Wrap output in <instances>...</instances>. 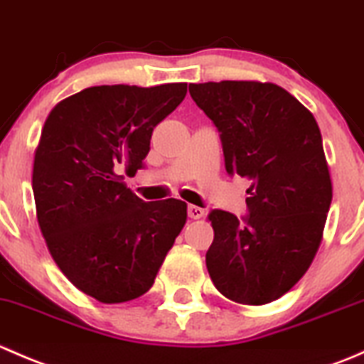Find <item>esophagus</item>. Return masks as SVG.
Returning <instances> with one entry per match:
<instances>
[{
    "instance_id": "1",
    "label": "esophagus",
    "mask_w": 364,
    "mask_h": 364,
    "mask_svg": "<svg viewBox=\"0 0 364 364\" xmlns=\"http://www.w3.org/2000/svg\"><path fill=\"white\" fill-rule=\"evenodd\" d=\"M188 216L192 220H199L204 216V209L199 205H188Z\"/></svg>"
}]
</instances>
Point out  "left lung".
<instances>
[{
  "instance_id": "8db88e82",
  "label": "left lung",
  "mask_w": 364,
  "mask_h": 364,
  "mask_svg": "<svg viewBox=\"0 0 364 364\" xmlns=\"http://www.w3.org/2000/svg\"><path fill=\"white\" fill-rule=\"evenodd\" d=\"M190 95L218 128L227 172L252 181L243 222L208 215L209 277L236 303H271L301 280L322 241L333 186L318 124L271 82L190 84Z\"/></svg>"
}]
</instances>
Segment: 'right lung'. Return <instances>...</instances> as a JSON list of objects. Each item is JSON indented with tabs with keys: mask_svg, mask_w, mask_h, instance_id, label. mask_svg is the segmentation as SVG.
I'll list each match as a JSON object with an SVG mask.
<instances>
[{
	"mask_svg": "<svg viewBox=\"0 0 364 364\" xmlns=\"http://www.w3.org/2000/svg\"><path fill=\"white\" fill-rule=\"evenodd\" d=\"M185 95L186 82L86 87L43 124L33 164L40 230L61 273L100 303L148 292L186 223L183 200L144 203L119 174L144 167L153 128Z\"/></svg>",
	"mask_w": 364,
	"mask_h": 364,
	"instance_id": "obj_1",
	"label": "right lung"
}]
</instances>
